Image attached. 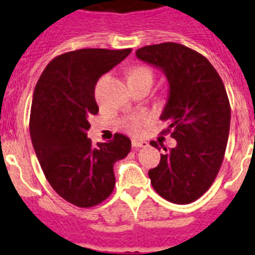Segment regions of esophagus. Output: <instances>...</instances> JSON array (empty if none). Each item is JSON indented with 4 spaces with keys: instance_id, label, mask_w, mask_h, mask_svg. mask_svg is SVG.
Masks as SVG:
<instances>
[{
    "instance_id": "obj_1",
    "label": "esophagus",
    "mask_w": 255,
    "mask_h": 255,
    "mask_svg": "<svg viewBox=\"0 0 255 255\" xmlns=\"http://www.w3.org/2000/svg\"><path fill=\"white\" fill-rule=\"evenodd\" d=\"M131 145H132V148H135V149H138V148L147 147L148 143H147V141H144V140H138V139H132V140H131Z\"/></svg>"
}]
</instances>
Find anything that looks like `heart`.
<instances>
[{
  "mask_svg": "<svg viewBox=\"0 0 255 255\" xmlns=\"http://www.w3.org/2000/svg\"><path fill=\"white\" fill-rule=\"evenodd\" d=\"M138 80V79H148L153 82V71L147 66H134L129 70V80ZM150 115L148 112H138V114L129 115L121 121V126L126 132L138 135L149 124Z\"/></svg>",
  "mask_w": 255,
  "mask_h": 255,
  "instance_id": "obj_1",
  "label": "heart"
}]
</instances>
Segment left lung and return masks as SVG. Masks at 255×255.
<instances>
[{"instance_id": "obj_1", "label": "left lung", "mask_w": 255, "mask_h": 255, "mask_svg": "<svg viewBox=\"0 0 255 255\" xmlns=\"http://www.w3.org/2000/svg\"><path fill=\"white\" fill-rule=\"evenodd\" d=\"M136 57L163 70L170 84L161 120L168 124L175 148H163L150 184L162 198L176 204L197 200L211 188L224 161L230 131L229 97L224 82L199 52L173 42L141 47ZM150 145L159 148L157 141Z\"/></svg>"}]
</instances>
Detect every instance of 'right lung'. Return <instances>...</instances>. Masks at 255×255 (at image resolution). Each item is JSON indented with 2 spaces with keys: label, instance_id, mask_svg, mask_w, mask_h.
Listing matches in <instances>:
<instances>
[{
  "label": "right lung",
  "instance_id": "1",
  "mask_svg": "<svg viewBox=\"0 0 255 255\" xmlns=\"http://www.w3.org/2000/svg\"><path fill=\"white\" fill-rule=\"evenodd\" d=\"M131 48H83L57 56L35 85L29 131L44 176L69 203L89 208L115 188V162L125 158L131 141L115 134L94 147L87 136L89 117L98 114V79L130 55Z\"/></svg>",
  "mask_w": 255,
  "mask_h": 255
}]
</instances>
